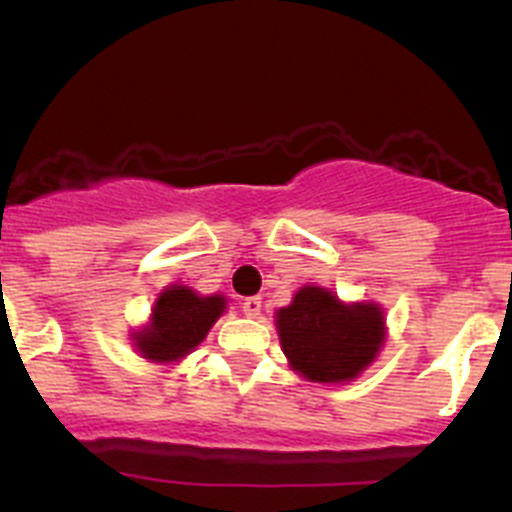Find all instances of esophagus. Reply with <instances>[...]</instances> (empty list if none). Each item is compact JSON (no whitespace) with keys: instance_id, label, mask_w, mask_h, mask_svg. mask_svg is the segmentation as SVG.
Instances as JSON below:
<instances>
[{"instance_id":"esophagus-1","label":"esophagus","mask_w":512,"mask_h":512,"mask_svg":"<svg viewBox=\"0 0 512 512\" xmlns=\"http://www.w3.org/2000/svg\"><path fill=\"white\" fill-rule=\"evenodd\" d=\"M241 307H243V315H248V318H259V315H261V297H246Z\"/></svg>"}]
</instances>
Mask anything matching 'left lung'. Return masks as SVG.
<instances>
[{
  "instance_id": "1",
  "label": "left lung",
  "mask_w": 512,
  "mask_h": 512,
  "mask_svg": "<svg viewBox=\"0 0 512 512\" xmlns=\"http://www.w3.org/2000/svg\"><path fill=\"white\" fill-rule=\"evenodd\" d=\"M277 328L292 369L312 382L359 377L384 341L377 305H343L320 287H302L292 305L277 312Z\"/></svg>"
}]
</instances>
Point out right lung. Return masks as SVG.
Returning a JSON list of instances; mask_svg holds the SVG:
<instances>
[{
	"mask_svg": "<svg viewBox=\"0 0 512 512\" xmlns=\"http://www.w3.org/2000/svg\"><path fill=\"white\" fill-rule=\"evenodd\" d=\"M223 310V297H200L189 287L166 289L153 307L151 325L135 336V346L153 361L182 359L200 346Z\"/></svg>",
	"mask_w": 512,
	"mask_h": 512,
	"instance_id": "1",
	"label": "right lung"
}]
</instances>
